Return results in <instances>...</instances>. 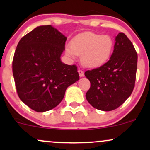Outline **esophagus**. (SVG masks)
Segmentation results:
<instances>
[{"label":"esophagus","instance_id":"34e87169","mask_svg":"<svg viewBox=\"0 0 150 150\" xmlns=\"http://www.w3.org/2000/svg\"><path fill=\"white\" fill-rule=\"evenodd\" d=\"M78 73H79V75H80V77H84V75H85V74H84L83 70L79 69V70H78Z\"/></svg>","mask_w":150,"mask_h":150}]
</instances>
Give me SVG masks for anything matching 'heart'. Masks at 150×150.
<instances>
[{"instance_id": "obj_1", "label": "heart", "mask_w": 150, "mask_h": 150, "mask_svg": "<svg viewBox=\"0 0 150 150\" xmlns=\"http://www.w3.org/2000/svg\"><path fill=\"white\" fill-rule=\"evenodd\" d=\"M114 42L109 35H101L93 32H85L77 35L67 46L65 52L71 58L80 56L82 64L93 68L104 64L109 59Z\"/></svg>"}]
</instances>
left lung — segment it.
<instances>
[{
	"label": "left lung",
	"instance_id": "1",
	"mask_svg": "<svg viewBox=\"0 0 150 150\" xmlns=\"http://www.w3.org/2000/svg\"><path fill=\"white\" fill-rule=\"evenodd\" d=\"M109 61L85 75L91 83L86 99L94 108L110 111L119 107L135 87L137 54L130 39L120 32Z\"/></svg>",
	"mask_w": 150,
	"mask_h": 150
}]
</instances>
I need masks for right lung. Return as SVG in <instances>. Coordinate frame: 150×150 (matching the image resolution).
<instances>
[{"label": "right lung", "mask_w": 150, "mask_h": 150, "mask_svg": "<svg viewBox=\"0 0 150 150\" xmlns=\"http://www.w3.org/2000/svg\"><path fill=\"white\" fill-rule=\"evenodd\" d=\"M67 37L51 25L36 27L17 46L13 74L20 99L37 112L57 106L65 90L80 79L76 65L63 63L61 56Z\"/></svg>", "instance_id": "obj_1"}]
</instances>
